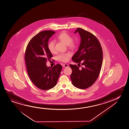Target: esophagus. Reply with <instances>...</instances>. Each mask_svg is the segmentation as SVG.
<instances>
[{"label":"esophagus","mask_w":129,"mask_h":129,"mask_svg":"<svg viewBox=\"0 0 129 129\" xmlns=\"http://www.w3.org/2000/svg\"><path fill=\"white\" fill-rule=\"evenodd\" d=\"M68 67V64H64L63 65V67Z\"/></svg>","instance_id":"obj_1"}]
</instances>
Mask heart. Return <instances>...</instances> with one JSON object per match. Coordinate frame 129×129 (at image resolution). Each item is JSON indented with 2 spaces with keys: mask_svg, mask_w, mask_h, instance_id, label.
<instances>
[{
  "mask_svg": "<svg viewBox=\"0 0 129 129\" xmlns=\"http://www.w3.org/2000/svg\"><path fill=\"white\" fill-rule=\"evenodd\" d=\"M58 40L63 42L66 45L68 46L70 48H74L76 45V42L72 41V37L70 35L66 32H62L58 36ZM48 48L49 51L52 53L55 52V43L54 41H51L48 45ZM71 54L69 53L61 54L57 56V59L62 62H66L68 60Z\"/></svg>",
  "mask_w": 129,
  "mask_h": 129,
  "instance_id": "1",
  "label": "heart"
}]
</instances>
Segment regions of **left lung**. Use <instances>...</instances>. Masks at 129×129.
<instances>
[{
    "mask_svg": "<svg viewBox=\"0 0 129 129\" xmlns=\"http://www.w3.org/2000/svg\"><path fill=\"white\" fill-rule=\"evenodd\" d=\"M77 32L80 35V43L72 59L78 64L81 62L83 67L80 69L77 65H70L72 70L70 78L74 86L84 89L92 85L99 77L103 52L100 42L92 34L81 28H77L74 33Z\"/></svg>",
    "mask_w": 129,
    "mask_h": 129,
    "instance_id": "left-lung-1",
    "label": "left lung"
}]
</instances>
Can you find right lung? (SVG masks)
<instances>
[{"instance_id":"obj_1","label":"right lung","mask_w":129,"mask_h":129,"mask_svg":"<svg viewBox=\"0 0 129 129\" xmlns=\"http://www.w3.org/2000/svg\"><path fill=\"white\" fill-rule=\"evenodd\" d=\"M55 32L45 30L33 37L27 46L25 54L27 71L30 80L39 88L47 90L54 87L62 70L59 64L52 67L46 65L52 57L48 48L49 39Z\"/></svg>"}]
</instances>
